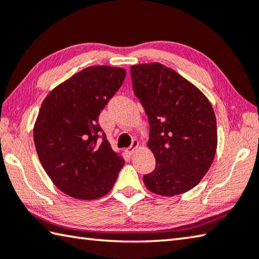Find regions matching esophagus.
I'll return each instance as SVG.
<instances>
[{
	"instance_id": "obj_1",
	"label": "esophagus",
	"mask_w": 259,
	"mask_h": 259,
	"mask_svg": "<svg viewBox=\"0 0 259 259\" xmlns=\"http://www.w3.org/2000/svg\"><path fill=\"white\" fill-rule=\"evenodd\" d=\"M139 146H140V143L138 142V140H134L133 145H131L129 148H126L125 152L128 153L129 155H133V154L136 152V150H137V149L139 148Z\"/></svg>"
}]
</instances>
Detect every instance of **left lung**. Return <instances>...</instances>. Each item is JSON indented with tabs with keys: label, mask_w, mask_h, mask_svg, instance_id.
<instances>
[{
	"label": "left lung",
	"mask_w": 259,
	"mask_h": 259,
	"mask_svg": "<svg viewBox=\"0 0 259 259\" xmlns=\"http://www.w3.org/2000/svg\"><path fill=\"white\" fill-rule=\"evenodd\" d=\"M130 71L148 116L147 147L156 159L145 186L164 197L189 191L209 170L218 148L213 107L200 89L164 64H135Z\"/></svg>",
	"instance_id": "obj_1"
}]
</instances>
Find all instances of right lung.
<instances>
[{
    "label": "right lung",
    "mask_w": 259,
    "mask_h": 259,
    "mask_svg": "<svg viewBox=\"0 0 259 259\" xmlns=\"http://www.w3.org/2000/svg\"><path fill=\"white\" fill-rule=\"evenodd\" d=\"M123 68L93 65L73 74L48 94L34 124L41 166L58 189L79 200H94L113 188L122 153L99 136L98 115L121 87Z\"/></svg>",
    "instance_id": "1"
}]
</instances>
